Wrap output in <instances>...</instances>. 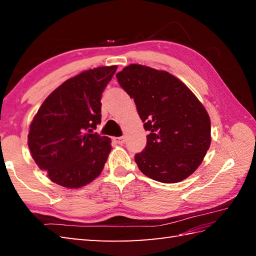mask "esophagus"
<instances>
[{
  "mask_svg": "<svg viewBox=\"0 0 256 256\" xmlns=\"http://www.w3.org/2000/svg\"><path fill=\"white\" fill-rule=\"evenodd\" d=\"M113 140H114V142H116V143L120 144V145H123V144L125 143V138H122V136H120V138H113Z\"/></svg>",
  "mask_w": 256,
  "mask_h": 256,
  "instance_id": "esophagus-1",
  "label": "esophagus"
}]
</instances>
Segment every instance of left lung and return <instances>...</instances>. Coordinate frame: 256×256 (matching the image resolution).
<instances>
[{
	"label": "left lung",
	"instance_id": "obj_1",
	"mask_svg": "<svg viewBox=\"0 0 256 256\" xmlns=\"http://www.w3.org/2000/svg\"><path fill=\"white\" fill-rule=\"evenodd\" d=\"M116 78L134 99L144 128L150 132L145 150L135 155L140 170L164 184L188 178L211 144V122L202 103L165 70L131 64Z\"/></svg>",
	"mask_w": 256,
	"mask_h": 256
}]
</instances>
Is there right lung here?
<instances>
[{
  "mask_svg": "<svg viewBox=\"0 0 256 256\" xmlns=\"http://www.w3.org/2000/svg\"><path fill=\"white\" fill-rule=\"evenodd\" d=\"M116 69L96 67L66 80L46 98L30 124L32 160L59 186H86L104 167L111 140L94 130L101 122L102 91Z\"/></svg>",
  "mask_w": 256,
  "mask_h": 256,
  "instance_id": "right-lung-1",
  "label": "right lung"
}]
</instances>
